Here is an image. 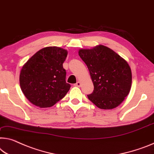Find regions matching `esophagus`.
<instances>
[{
    "instance_id": "1",
    "label": "esophagus",
    "mask_w": 154,
    "mask_h": 154,
    "mask_svg": "<svg viewBox=\"0 0 154 154\" xmlns=\"http://www.w3.org/2000/svg\"><path fill=\"white\" fill-rule=\"evenodd\" d=\"M74 85H75V86H76V87H80V85H81V83H80V82H77L76 83H75Z\"/></svg>"
}]
</instances>
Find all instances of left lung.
Returning a JSON list of instances; mask_svg holds the SVG:
<instances>
[{"label":"left lung","instance_id":"obj_1","mask_svg":"<svg viewBox=\"0 0 154 154\" xmlns=\"http://www.w3.org/2000/svg\"><path fill=\"white\" fill-rule=\"evenodd\" d=\"M80 57L86 64L94 91L89 100L103 109H112L122 103L131 87V70L123 58L104 45L80 49Z\"/></svg>","mask_w":154,"mask_h":154}]
</instances>
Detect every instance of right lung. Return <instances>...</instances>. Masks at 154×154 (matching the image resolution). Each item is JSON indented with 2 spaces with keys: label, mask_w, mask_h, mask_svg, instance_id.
Here are the masks:
<instances>
[{
  "label": "right lung",
  "mask_w": 154,
  "mask_h": 154,
  "mask_svg": "<svg viewBox=\"0 0 154 154\" xmlns=\"http://www.w3.org/2000/svg\"><path fill=\"white\" fill-rule=\"evenodd\" d=\"M67 51L47 47L32 56L20 74L21 90L30 103L41 108L49 107L63 98L71 85L66 82L63 64Z\"/></svg>",
  "instance_id": "right-lung-1"
}]
</instances>
